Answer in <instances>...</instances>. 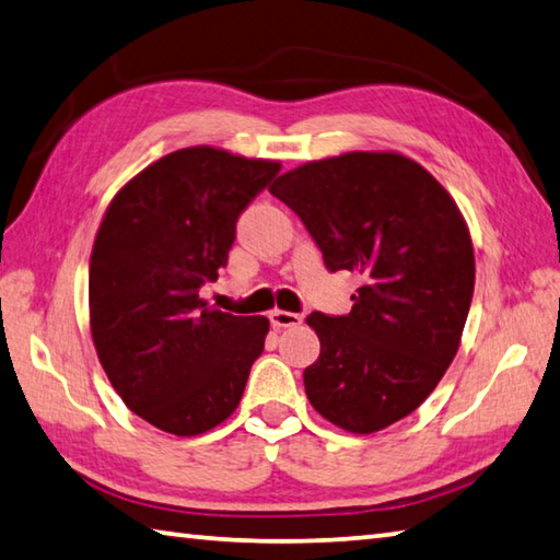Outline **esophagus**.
Returning a JSON list of instances; mask_svg holds the SVG:
<instances>
[{
	"label": "esophagus",
	"instance_id": "esophagus-1",
	"mask_svg": "<svg viewBox=\"0 0 560 560\" xmlns=\"http://www.w3.org/2000/svg\"><path fill=\"white\" fill-rule=\"evenodd\" d=\"M269 320L273 328H293V325H301V315L299 313H291V311H281V308H273L269 313Z\"/></svg>",
	"mask_w": 560,
	"mask_h": 560
}]
</instances>
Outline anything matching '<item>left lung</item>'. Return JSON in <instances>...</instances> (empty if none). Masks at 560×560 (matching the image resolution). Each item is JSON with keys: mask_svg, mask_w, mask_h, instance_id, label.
I'll return each instance as SVG.
<instances>
[{"mask_svg": "<svg viewBox=\"0 0 560 560\" xmlns=\"http://www.w3.org/2000/svg\"><path fill=\"white\" fill-rule=\"evenodd\" d=\"M362 287L348 315L311 313L320 354L303 372L323 419L377 433L419 409L460 348L475 289L467 222L448 190L396 151L308 161L269 186Z\"/></svg>", "mask_w": 560, "mask_h": 560, "instance_id": "1", "label": "left lung"}]
</instances>
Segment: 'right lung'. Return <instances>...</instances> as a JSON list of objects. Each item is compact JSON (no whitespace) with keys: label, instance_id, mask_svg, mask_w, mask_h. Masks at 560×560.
Masks as SVG:
<instances>
[{"label":"right lung","instance_id":"right-lung-1","mask_svg":"<svg viewBox=\"0 0 560 560\" xmlns=\"http://www.w3.org/2000/svg\"><path fill=\"white\" fill-rule=\"evenodd\" d=\"M281 164L218 147L161 156L105 210L90 254V332L131 411L174 435H200L237 409L269 318L208 306L240 212Z\"/></svg>","mask_w":560,"mask_h":560}]
</instances>
